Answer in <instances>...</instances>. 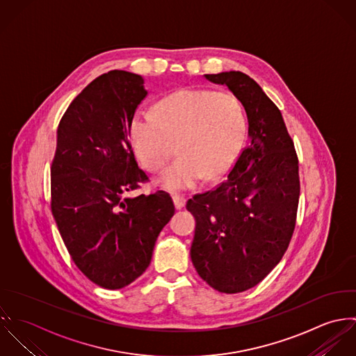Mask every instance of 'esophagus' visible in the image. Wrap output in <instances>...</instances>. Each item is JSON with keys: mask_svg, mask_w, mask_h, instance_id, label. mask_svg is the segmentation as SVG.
Instances as JSON below:
<instances>
[{"mask_svg": "<svg viewBox=\"0 0 356 356\" xmlns=\"http://www.w3.org/2000/svg\"><path fill=\"white\" fill-rule=\"evenodd\" d=\"M172 201H173V205H175L176 209H181L186 205V198L183 195H179V194L172 195Z\"/></svg>", "mask_w": 356, "mask_h": 356, "instance_id": "1", "label": "esophagus"}]
</instances>
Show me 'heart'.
<instances>
[{
  "label": "heart",
  "mask_w": 356,
  "mask_h": 356,
  "mask_svg": "<svg viewBox=\"0 0 356 356\" xmlns=\"http://www.w3.org/2000/svg\"><path fill=\"white\" fill-rule=\"evenodd\" d=\"M239 100L211 89H184L162 99L155 113L139 110L131 121L135 152L148 170H158L179 140L180 155L159 176L168 190H186L204 176L217 179L234 162L245 136Z\"/></svg>",
  "instance_id": "heart-1"
}]
</instances>
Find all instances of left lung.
Listing matches in <instances>:
<instances>
[{
    "label": "left lung",
    "instance_id": "8db88e82",
    "mask_svg": "<svg viewBox=\"0 0 356 356\" xmlns=\"http://www.w3.org/2000/svg\"><path fill=\"white\" fill-rule=\"evenodd\" d=\"M243 104L250 142L224 181L195 194L191 260L198 275L221 293L260 284L281 261L298 208V158L282 114L260 85L241 72L207 74Z\"/></svg>",
    "mask_w": 356,
    "mask_h": 356
}]
</instances>
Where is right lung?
Segmentation results:
<instances>
[{"label": "right lung", "instance_id": "right-lung-1", "mask_svg": "<svg viewBox=\"0 0 356 356\" xmlns=\"http://www.w3.org/2000/svg\"><path fill=\"white\" fill-rule=\"evenodd\" d=\"M144 79L113 70L93 79L63 114L51 165V211L78 270L104 289L138 280L175 213L172 198L128 197L148 181L129 142L147 96Z\"/></svg>", "mask_w": 356, "mask_h": 356}]
</instances>
